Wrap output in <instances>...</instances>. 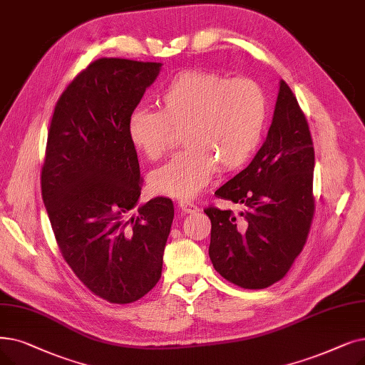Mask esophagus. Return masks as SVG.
Returning <instances> with one entry per match:
<instances>
[{"label": "esophagus", "mask_w": 365, "mask_h": 365, "mask_svg": "<svg viewBox=\"0 0 365 365\" xmlns=\"http://www.w3.org/2000/svg\"><path fill=\"white\" fill-rule=\"evenodd\" d=\"M179 209H180L182 213H194V212L198 210V207H197L195 204L189 202V201H183V200L179 201Z\"/></svg>", "instance_id": "esophagus-1"}]
</instances>
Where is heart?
Segmentation results:
<instances>
[{
  "label": "heart",
  "instance_id": "1",
  "mask_svg": "<svg viewBox=\"0 0 365 365\" xmlns=\"http://www.w3.org/2000/svg\"><path fill=\"white\" fill-rule=\"evenodd\" d=\"M156 110L138 107L128 118L131 143L156 161L180 131L186 148L150 173L155 192L192 198L212 180L216 168H242L255 153L265 120L262 89L249 78H228L213 71L183 70L156 95Z\"/></svg>",
  "mask_w": 365,
  "mask_h": 365
}]
</instances>
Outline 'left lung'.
<instances>
[{"label":"left lung","mask_w":365,"mask_h":365,"mask_svg":"<svg viewBox=\"0 0 365 365\" xmlns=\"http://www.w3.org/2000/svg\"><path fill=\"white\" fill-rule=\"evenodd\" d=\"M313 168L309 123L291 88L280 81L264 145L215 192L242 210L204 209L212 222L209 257L222 277L246 289H262L289 272L312 225Z\"/></svg>","instance_id":"left-lung-1"}]
</instances>
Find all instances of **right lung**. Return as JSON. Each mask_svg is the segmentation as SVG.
Instances as JSON below:
<instances>
[{"label": "right lung", "instance_id": "right-lung-1", "mask_svg": "<svg viewBox=\"0 0 365 365\" xmlns=\"http://www.w3.org/2000/svg\"><path fill=\"white\" fill-rule=\"evenodd\" d=\"M161 67L91 62L62 92L47 134L41 197L58 247L78 280L113 304L134 303L161 279L174 217L165 197L137 205L143 179L126 131Z\"/></svg>", "mask_w": 365, "mask_h": 365}]
</instances>
